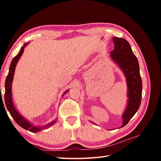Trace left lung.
Instances as JSON below:
<instances>
[{
    "label": "left lung",
    "instance_id": "left-lung-1",
    "mask_svg": "<svg viewBox=\"0 0 161 161\" xmlns=\"http://www.w3.org/2000/svg\"><path fill=\"white\" fill-rule=\"evenodd\" d=\"M112 41L114 50L111 52V58L123 70L127 80L128 88V103L122 115L123 124H127L138 110L141 103L142 82L140 74L137 58L134 54L127 40L114 37Z\"/></svg>",
    "mask_w": 161,
    "mask_h": 161
}]
</instances>
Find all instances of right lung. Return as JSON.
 <instances>
[{
	"mask_svg": "<svg viewBox=\"0 0 161 161\" xmlns=\"http://www.w3.org/2000/svg\"><path fill=\"white\" fill-rule=\"evenodd\" d=\"M28 43H25L24 46L21 48L20 52H19L18 54L14 57L12 62L11 64L10 65V68H9V71H8V74L7 76L6 81H5V93H4V102H5V105L8 111L10 113L11 115L13 117V118L14 120L15 121V122L21 126V128L28 130L29 131H31V132H37V131H40L42 130L43 128H47L50 127V126L52 125L53 124H54L56 123V120H54L50 124H48L47 126H45V127H36V126H33L30 122L24 119L23 117L19 114L16 109L14 108V107L13 105V101H12V93H11V83L13 79V75H14V69H15L16 64L17 63V61L19 60V58L21 56L22 53H23L24 51V47H25ZM68 92L66 91V92ZM65 92V93H66Z\"/></svg>",
	"mask_w": 161,
	"mask_h": 161,
	"instance_id": "obj_1",
	"label": "right lung"
}]
</instances>
